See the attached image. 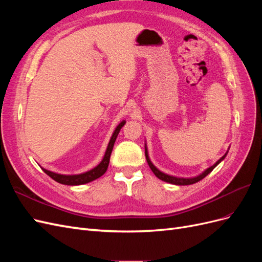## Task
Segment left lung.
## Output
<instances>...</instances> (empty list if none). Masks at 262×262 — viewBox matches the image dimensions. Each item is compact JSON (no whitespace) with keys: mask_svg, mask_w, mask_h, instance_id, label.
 <instances>
[{"mask_svg":"<svg viewBox=\"0 0 262 262\" xmlns=\"http://www.w3.org/2000/svg\"><path fill=\"white\" fill-rule=\"evenodd\" d=\"M227 154V153H226ZM226 154L224 155V156H222L220 160L214 164L213 166H211V167H209L207 170H204L201 175H199V176H196V177H193V178H178V177H173V176H169V175H167V173H164V172H162L161 170H158L155 166L152 164V162L149 161V158H148V154H147V150H146V147H145V157H146V161H147V164H148V166H149V168L152 169V171L155 173V176L157 177V178H160L161 180H164V181H166V182H169V184H173V185H178V186H187V185H192V184H195V182H198V181H200V180H202L205 176H208L209 173L216 167V166L224 160L225 158V156H226Z\"/></svg>","mask_w":262,"mask_h":262,"instance_id":"left-lung-1","label":"left lung"}]
</instances>
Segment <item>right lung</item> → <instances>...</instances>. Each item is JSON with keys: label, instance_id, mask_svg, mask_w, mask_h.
Returning a JSON list of instances; mask_svg holds the SVG:
<instances>
[{"label": "right lung", "instance_id": "obj_1", "mask_svg": "<svg viewBox=\"0 0 262 262\" xmlns=\"http://www.w3.org/2000/svg\"><path fill=\"white\" fill-rule=\"evenodd\" d=\"M125 121H122L121 123H119V125L116 128L115 132L113 133V137L109 141V144L107 146L106 149V153L104 158H102V161L99 163V165H97L96 167L86 171L84 173H80V175H61V173H55L52 172L50 170H47L45 168H41L47 175L49 177H51L53 180H55L59 184L62 185H68V186H78V185H84L87 184V182H91L95 179L99 178L100 176L104 175L106 172L107 168H108V165H109V161H110V155H112L113 152V148H114V144L116 142V139L118 137L119 132H120L121 128L124 125Z\"/></svg>", "mask_w": 262, "mask_h": 262}]
</instances>
